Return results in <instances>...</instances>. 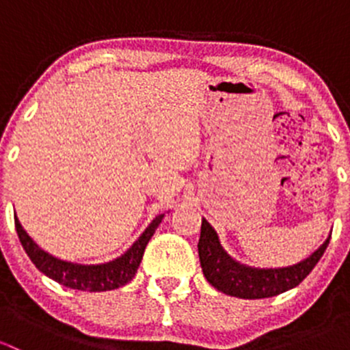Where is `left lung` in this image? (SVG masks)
Here are the masks:
<instances>
[{"label":"left lung","instance_id":"1","mask_svg":"<svg viewBox=\"0 0 350 350\" xmlns=\"http://www.w3.org/2000/svg\"><path fill=\"white\" fill-rule=\"evenodd\" d=\"M328 242L330 235L315 252L293 266L254 267L234 259L221 247L217 230L203 218L198 254L204 278L213 288L235 298L260 299L281 295L301 283L323 256Z\"/></svg>","mask_w":350,"mask_h":350}]
</instances>
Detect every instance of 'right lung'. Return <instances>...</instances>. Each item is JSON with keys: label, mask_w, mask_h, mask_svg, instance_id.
<instances>
[{"label": "right lung", "mask_w": 350, "mask_h": 350, "mask_svg": "<svg viewBox=\"0 0 350 350\" xmlns=\"http://www.w3.org/2000/svg\"><path fill=\"white\" fill-rule=\"evenodd\" d=\"M164 215L165 213L157 215L150 221L149 227L140 234V237L122 256L100 264H79L59 259V257L45 252L40 245H37V242L22 227L18 217H15V227L25 252H27V256L30 257V260L40 273H44L47 278L70 289L100 293L116 289L133 280L140 266V260H142L144 250H146L147 243H149L157 227L161 225Z\"/></svg>", "instance_id": "right-lung-1"}]
</instances>
